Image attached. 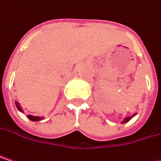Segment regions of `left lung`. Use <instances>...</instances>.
<instances>
[{
  "label": "left lung",
  "instance_id": "8db88e82",
  "mask_svg": "<svg viewBox=\"0 0 161 161\" xmlns=\"http://www.w3.org/2000/svg\"><path fill=\"white\" fill-rule=\"evenodd\" d=\"M135 115H136V114H134L133 116H135ZM131 118H132V116H130V117H127V118H125V119H124V122H123V123H126V122H128L129 120H131Z\"/></svg>",
  "mask_w": 161,
  "mask_h": 161
}]
</instances>
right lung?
I'll return each instance as SVG.
<instances>
[{
    "label": "right lung",
    "mask_w": 161,
    "mask_h": 161,
    "mask_svg": "<svg viewBox=\"0 0 161 161\" xmlns=\"http://www.w3.org/2000/svg\"><path fill=\"white\" fill-rule=\"evenodd\" d=\"M15 106H16V108L20 110V111H23L22 109H21V107H20V105H19V103H18L17 101L15 102ZM27 117H28L31 121H33V122H36V121H39V120H41V118H40V117H36V116H32V115H28Z\"/></svg>",
    "instance_id": "add662e5"
}]
</instances>
